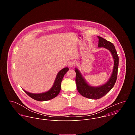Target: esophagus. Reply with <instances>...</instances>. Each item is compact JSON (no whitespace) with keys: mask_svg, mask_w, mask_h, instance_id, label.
Here are the masks:
<instances>
[{"mask_svg":"<svg viewBox=\"0 0 135 135\" xmlns=\"http://www.w3.org/2000/svg\"><path fill=\"white\" fill-rule=\"evenodd\" d=\"M75 65V63L73 61H70L68 63V66L70 68H72Z\"/></svg>","mask_w":135,"mask_h":135,"instance_id":"esophagus-1","label":"esophagus"}]
</instances>
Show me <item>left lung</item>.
<instances>
[{
  "mask_svg": "<svg viewBox=\"0 0 135 135\" xmlns=\"http://www.w3.org/2000/svg\"><path fill=\"white\" fill-rule=\"evenodd\" d=\"M97 37L99 39L98 47H103L109 50L111 52L114 60L113 70L109 79L102 86L93 87L86 82L77 68H75L76 72L75 81L78 91L82 96L93 99H98L102 98L112 89L117 79L118 67V56L114 45L105 39L98 36Z\"/></svg>",
  "mask_w": 135,
  "mask_h": 135,
  "instance_id": "obj_1",
  "label": "left lung"
}]
</instances>
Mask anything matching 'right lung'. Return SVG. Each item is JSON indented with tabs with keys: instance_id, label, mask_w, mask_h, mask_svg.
Here are the masks:
<instances>
[{
	"instance_id": "obj_1",
	"label": "right lung",
	"mask_w": 135,
	"mask_h": 135,
	"mask_svg": "<svg viewBox=\"0 0 135 135\" xmlns=\"http://www.w3.org/2000/svg\"><path fill=\"white\" fill-rule=\"evenodd\" d=\"M68 71L69 68H65L62 69L60 71H59L56 76L52 87L50 90H49L47 92L40 94H33L27 92L24 89L23 90L28 96L37 101H44L52 99L57 96L58 94H59L61 90V84L63 77Z\"/></svg>"
}]
</instances>
